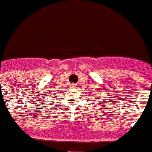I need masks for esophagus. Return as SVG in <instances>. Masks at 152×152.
<instances>
[{
  "mask_svg": "<svg viewBox=\"0 0 152 152\" xmlns=\"http://www.w3.org/2000/svg\"><path fill=\"white\" fill-rule=\"evenodd\" d=\"M73 87H75V85H74V84H73Z\"/></svg>",
  "mask_w": 152,
  "mask_h": 152,
  "instance_id": "obj_1",
  "label": "esophagus"
}]
</instances>
